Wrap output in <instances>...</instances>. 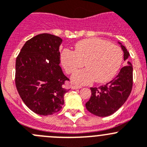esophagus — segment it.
Instances as JSON below:
<instances>
[{
	"mask_svg": "<svg viewBox=\"0 0 147 147\" xmlns=\"http://www.w3.org/2000/svg\"><path fill=\"white\" fill-rule=\"evenodd\" d=\"M81 88H82V86H78V85H74V86H72V89H81Z\"/></svg>",
	"mask_w": 147,
	"mask_h": 147,
	"instance_id": "1",
	"label": "esophagus"
}]
</instances>
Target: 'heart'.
Here are the masks:
<instances>
[{
	"mask_svg": "<svg viewBox=\"0 0 147 147\" xmlns=\"http://www.w3.org/2000/svg\"><path fill=\"white\" fill-rule=\"evenodd\" d=\"M61 63L67 74L76 71L72 81L79 84H89L95 80L105 83L118 73L123 62V52L116 45L100 38H89L78 42L74 51L65 49L61 53Z\"/></svg>",
	"mask_w": 147,
	"mask_h": 147,
	"instance_id": "b5f03b06",
	"label": "heart"
}]
</instances>
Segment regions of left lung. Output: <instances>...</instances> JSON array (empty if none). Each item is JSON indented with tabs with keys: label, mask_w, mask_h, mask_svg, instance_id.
<instances>
[{
	"label": "left lung",
	"mask_w": 147,
	"mask_h": 147,
	"mask_svg": "<svg viewBox=\"0 0 147 147\" xmlns=\"http://www.w3.org/2000/svg\"><path fill=\"white\" fill-rule=\"evenodd\" d=\"M121 46L124 53V61H125L130 54L123 45ZM132 86L133 66L128 61L127 65L121 68L114 79L99 87L90 88L92 95L86 103V109L99 117L110 115L125 103L131 94Z\"/></svg>",
	"instance_id": "left-lung-1"
}]
</instances>
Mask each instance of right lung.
I'll return each instance as SVG.
<instances>
[{
	"mask_svg": "<svg viewBox=\"0 0 147 147\" xmlns=\"http://www.w3.org/2000/svg\"><path fill=\"white\" fill-rule=\"evenodd\" d=\"M62 39L40 34L27 40L16 60L15 83L19 96L32 111L41 115L58 113L69 89V79L60 66ZM47 59V62L46 59Z\"/></svg>",
	"mask_w": 147,
	"mask_h": 147,
	"instance_id": "obj_1",
	"label": "right lung"
}]
</instances>
